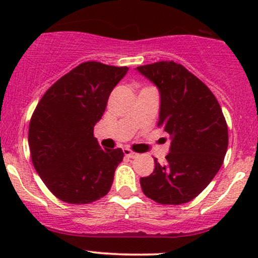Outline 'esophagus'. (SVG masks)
Instances as JSON below:
<instances>
[{
    "instance_id": "esophagus-1",
    "label": "esophagus",
    "mask_w": 258,
    "mask_h": 258,
    "mask_svg": "<svg viewBox=\"0 0 258 258\" xmlns=\"http://www.w3.org/2000/svg\"><path fill=\"white\" fill-rule=\"evenodd\" d=\"M123 154H125V156H127V158H131V159H135V158H137V156H138V154L132 152L130 148H125V149H123Z\"/></svg>"
}]
</instances>
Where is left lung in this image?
<instances>
[{
	"instance_id": "left-lung-1",
	"label": "left lung",
	"mask_w": 258,
	"mask_h": 258,
	"mask_svg": "<svg viewBox=\"0 0 258 258\" xmlns=\"http://www.w3.org/2000/svg\"><path fill=\"white\" fill-rule=\"evenodd\" d=\"M158 87V126L170 136L166 164L139 179L146 197L162 205H180L198 197L214 179L228 148V127L209 87L183 65L158 61L137 67Z\"/></svg>"
}]
</instances>
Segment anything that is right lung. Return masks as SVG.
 <instances>
[{"mask_svg":"<svg viewBox=\"0 0 258 258\" xmlns=\"http://www.w3.org/2000/svg\"><path fill=\"white\" fill-rule=\"evenodd\" d=\"M128 72L86 61L47 90L32 114L29 147L47 188L68 204H90L110 190L123 152L103 149L93 136L111 91Z\"/></svg>","mask_w":258,"mask_h":258,"instance_id":"obj_1","label":"right lung"}]
</instances>
